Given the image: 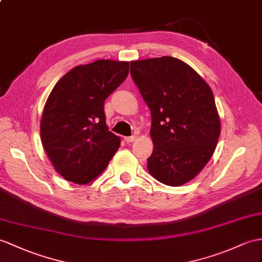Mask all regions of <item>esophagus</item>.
Returning a JSON list of instances; mask_svg holds the SVG:
<instances>
[{"label":"esophagus","mask_w":262,"mask_h":262,"mask_svg":"<svg viewBox=\"0 0 262 262\" xmlns=\"http://www.w3.org/2000/svg\"><path fill=\"white\" fill-rule=\"evenodd\" d=\"M136 139H137V137H136V136L125 137V138H124V141H125L126 143H131V142H133V141H136Z\"/></svg>","instance_id":"1"}]
</instances>
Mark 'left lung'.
Returning a JSON list of instances; mask_svg holds the SVG:
<instances>
[{
	"label": "left lung",
	"mask_w": 262,
	"mask_h": 262,
	"mask_svg": "<svg viewBox=\"0 0 262 262\" xmlns=\"http://www.w3.org/2000/svg\"><path fill=\"white\" fill-rule=\"evenodd\" d=\"M130 73L151 112L149 172L167 186L189 182L212 157L220 136L211 89L172 56L132 61Z\"/></svg>",
	"instance_id": "left-lung-1"
}]
</instances>
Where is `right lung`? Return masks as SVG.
Wrapping results in <instances>:
<instances>
[{
  "label": "right lung",
  "instance_id": "obj_1",
  "mask_svg": "<svg viewBox=\"0 0 262 262\" xmlns=\"http://www.w3.org/2000/svg\"><path fill=\"white\" fill-rule=\"evenodd\" d=\"M127 74L129 62L98 60L73 68L50 93L41 119V140L66 180L91 182L119 149L120 138L106 126L103 106Z\"/></svg>",
  "mask_w": 262,
  "mask_h": 262
}]
</instances>
